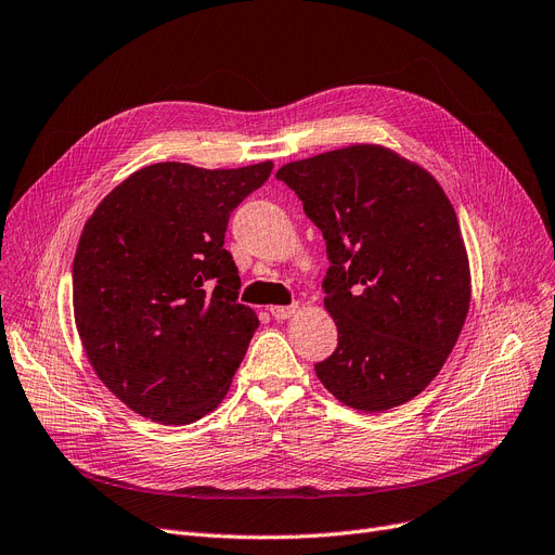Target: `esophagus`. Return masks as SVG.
Segmentation results:
<instances>
[{
    "label": "esophagus",
    "mask_w": 555,
    "mask_h": 555,
    "mask_svg": "<svg viewBox=\"0 0 555 555\" xmlns=\"http://www.w3.org/2000/svg\"><path fill=\"white\" fill-rule=\"evenodd\" d=\"M298 309H300V305H288V307H271V315L275 321H286V319H292L294 313H298Z\"/></svg>",
    "instance_id": "esophagus-1"
}]
</instances>
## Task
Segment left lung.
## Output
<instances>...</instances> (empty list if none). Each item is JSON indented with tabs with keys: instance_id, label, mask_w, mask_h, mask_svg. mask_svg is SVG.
<instances>
[{
	"instance_id": "1",
	"label": "left lung",
	"mask_w": 555,
	"mask_h": 555,
	"mask_svg": "<svg viewBox=\"0 0 555 555\" xmlns=\"http://www.w3.org/2000/svg\"><path fill=\"white\" fill-rule=\"evenodd\" d=\"M321 228L325 311L338 348L315 377L350 409L384 413L425 390L465 325L472 275L454 205L417 163L350 144L280 167Z\"/></svg>"
}]
</instances>
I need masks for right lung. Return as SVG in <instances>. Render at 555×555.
Instances as JSON below:
<instances>
[{
  "label": "right lung",
  "mask_w": 555,
  "mask_h": 555,
  "mask_svg": "<svg viewBox=\"0 0 555 555\" xmlns=\"http://www.w3.org/2000/svg\"><path fill=\"white\" fill-rule=\"evenodd\" d=\"M240 169L155 163L130 173L83 225L74 255V321L96 377L160 425H192L228 395L257 313L236 302L223 248L232 209L269 180Z\"/></svg>",
  "instance_id": "1"
}]
</instances>
